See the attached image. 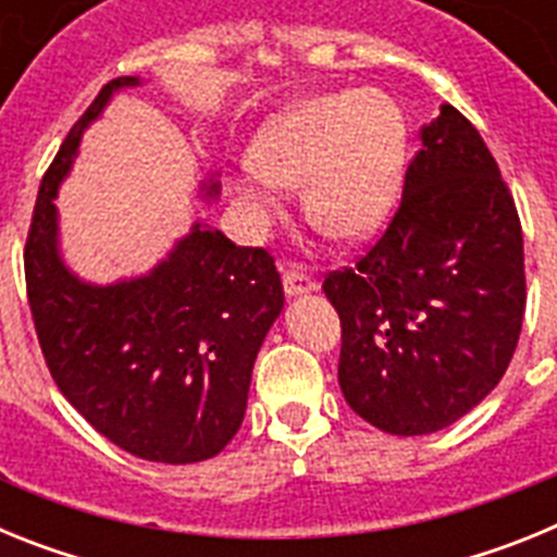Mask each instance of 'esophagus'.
Returning <instances> with one entry per match:
<instances>
[{"label":"esophagus","instance_id":"obj_1","mask_svg":"<svg viewBox=\"0 0 557 557\" xmlns=\"http://www.w3.org/2000/svg\"><path fill=\"white\" fill-rule=\"evenodd\" d=\"M282 282H284V293L287 295H304V293H312V289L318 287L312 275L301 273V270H284Z\"/></svg>","mask_w":557,"mask_h":557}]
</instances>
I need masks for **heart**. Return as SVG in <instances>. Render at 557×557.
Returning a JSON list of instances; mask_svg holds the SVG:
<instances>
[{"mask_svg":"<svg viewBox=\"0 0 557 557\" xmlns=\"http://www.w3.org/2000/svg\"><path fill=\"white\" fill-rule=\"evenodd\" d=\"M405 147L401 111L376 88L314 97L262 133L236 198L264 218L282 203V186H304V211L318 228L366 236L396 203Z\"/></svg>","mask_w":557,"mask_h":557,"instance_id":"1","label":"heart"}]
</instances>
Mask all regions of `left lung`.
<instances>
[{
  "label": "left lung",
  "instance_id": "obj_1",
  "mask_svg": "<svg viewBox=\"0 0 557 557\" xmlns=\"http://www.w3.org/2000/svg\"><path fill=\"white\" fill-rule=\"evenodd\" d=\"M323 293L339 314L343 396L391 435L455 424L508 371L528 304L513 195L455 106L421 127L385 234Z\"/></svg>",
  "mask_w": 557,
  "mask_h": 557
}]
</instances>
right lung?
<instances>
[{"mask_svg": "<svg viewBox=\"0 0 557 557\" xmlns=\"http://www.w3.org/2000/svg\"><path fill=\"white\" fill-rule=\"evenodd\" d=\"M136 83H106L44 172L24 278L44 362L69 405L120 449L184 466L220 455L243 424L250 371L284 287L268 250L234 245L206 225L136 282L91 287L63 268L58 184L83 127L116 88Z\"/></svg>", "mask_w": 557, "mask_h": 557, "instance_id": "obj_1", "label": "right lung"}]
</instances>
